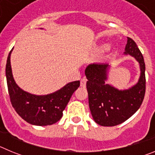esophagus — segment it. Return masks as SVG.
Returning a JSON list of instances; mask_svg holds the SVG:
<instances>
[{"label":"esophagus","mask_w":155,"mask_h":155,"mask_svg":"<svg viewBox=\"0 0 155 155\" xmlns=\"http://www.w3.org/2000/svg\"><path fill=\"white\" fill-rule=\"evenodd\" d=\"M86 83H87V79H86V78H83L81 80V86L83 87H85Z\"/></svg>","instance_id":"obj_1"}]
</instances>
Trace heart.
<instances>
[{
  "mask_svg": "<svg viewBox=\"0 0 155 155\" xmlns=\"http://www.w3.org/2000/svg\"><path fill=\"white\" fill-rule=\"evenodd\" d=\"M102 48H103V49H105V48H106V46H102Z\"/></svg>",
  "mask_w": 155,
  "mask_h": 155,
  "instance_id": "1",
  "label": "heart"
}]
</instances>
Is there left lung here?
Instances as JSON below:
<instances>
[{
  "mask_svg": "<svg viewBox=\"0 0 155 155\" xmlns=\"http://www.w3.org/2000/svg\"><path fill=\"white\" fill-rule=\"evenodd\" d=\"M125 54L134 57L140 64V76L137 84L127 90H118L105 84L109 66L107 64H91L85 69L86 87L91 116L102 127H113L128 120L138 110L145 94V64L136 42L127 37Z\"/></svg>",
  "mask_w": 155,
  "mask_h": 155,
  "instance_id": "8db88e82",
  "label": "left lung"
}]
</instances>
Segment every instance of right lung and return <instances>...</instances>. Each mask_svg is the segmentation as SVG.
<instances>
[{
  "label": "right lung",
  "instance_id": "1",
  "mask_svg": "<svg viewBox=\"0 0 155 155\" xmlns=\"http://www.w3.org/2000/svg\"><path fill=\"white\" fill-rule=\"evenodd\" d=\"M6 64V78L11 102L16 113L24 120L35 126H48L61 120L63 111L69 102L75 90L80 86V81L70 82L61 89L46 94L35 95L21 89L13 78L11 68V53Z\"/></svg>",
  "mask_w": 155,
  "mask_h": 155
}]
</instances>
